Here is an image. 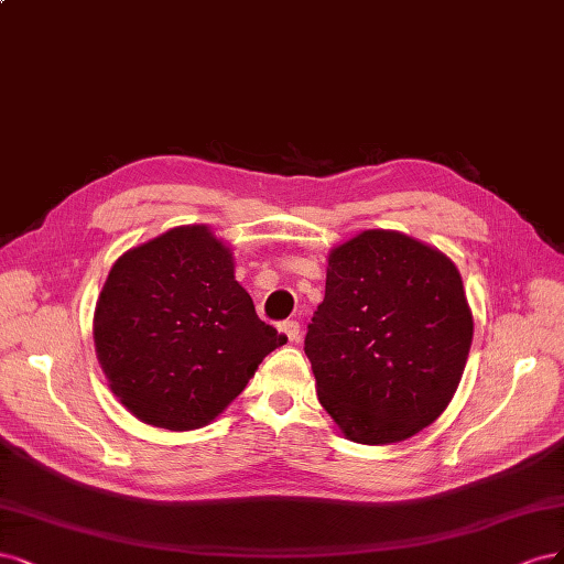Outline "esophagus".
Instances as JSON below:
<instances>
[{
    "label": "esophagus",
    "instance_id": "34e87169",
    "mask_svg": "<svg viewBox=\"0 0 564 564\" xmlns=\"http://www.w3.org/2000/svg\"><path fill=\"white\" fill-rule=\"evenodd\" d=\"M281 333L288 337V341H297L300 339V323L297 321H283L281 323Z\"/></svg>",
    "mask_w": 564,
    "mask_h": 564
}]
</instances>
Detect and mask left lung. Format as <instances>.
<instances>
[{
    "label": "left lung",
    "instance_id": "8db88e82",
    "mask_svg": "<svg viewBox=\"0 0 564 564\" xmlns=\"http://www.w3.org/2000/svg\"><path fill=\"white\" fill-rule=\"evenodd\" d=\"M470 339L457 267L405 234L370 229L330 252L304 354L318 401L344 435L387 445L438 420Z\"/></svg>",
    "mask_w": 564,
    "mask_h": 564
}]
</instances>
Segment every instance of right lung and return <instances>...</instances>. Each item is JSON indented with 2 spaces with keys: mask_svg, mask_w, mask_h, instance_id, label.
Here are the masks:
<instances>
[{
  "mask_svg": "<svg viewBox=\"0 0 564 564\" xmlns=\"http://www.w3.org/2000/svg\"><path fill=\"white\" fill-rule=\"evenodd\" d=\"M94 339L110 389L138 420L189 431L220 414L288 341L260 321L208 227H175L115 262Z\"/></svg>",
  "mask_w": 564,
  "mask_h": 564,
  "instance_id": "add662e5",
  "label": "right lung"
}]
</instances>
